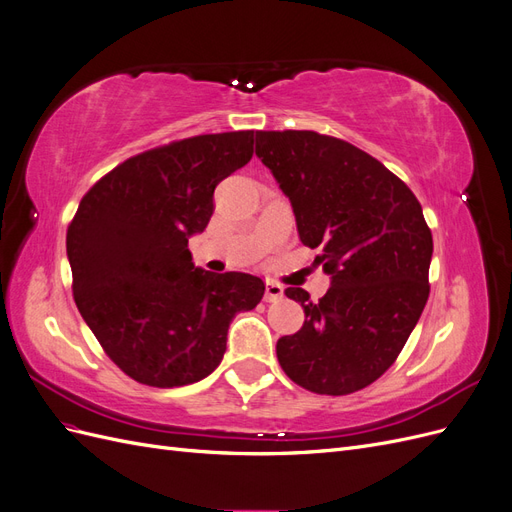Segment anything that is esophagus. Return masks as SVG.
<instances>
[{"instance_id": "34e87169", "label": "esophagus", "mask_w": 512, "mask_h": 512, "mask_svg": "<svg viewBox=\"0 0 512 512\" xmlns=\"http://www.w3.org/2000/svg\"><path fill=\"white\" fill-rule=\"evenodd\" d=\"M284 297V288L277 284V282H273V280H267V288H265V301L267 303H275V301H280Z\"/></svg>"}]
</instances>
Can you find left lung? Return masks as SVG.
Wrapping results in <instances>:
<instances>
[{
  "instance_id": "obj_1",
  "label": "left lung",
  "mask_w": 512,
  "mask_h": 512,
  "mask_svg": "<svg viewBox=\"0 0 512 512\" xmlns=\"http://www.w3.org/2000/svg\"><path fill=\"white\" fill-rule=\"evenodd\" d=\"M256 156L288 196L299 239L331 288L309 301L301 331L277 339L286 376L318 395L378 380L406 346L429 297L431 230L408 185L369 153L312 130L256 132Z\"/></svg>"
}]
</instances>
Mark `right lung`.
Masks as SVG:
<instances>
[{"label": "right lung", "instance_id": "add662e5", "mask_svg": "<svg viewBox=\"0 0 512 512\" xmlns=\"http://www.w3.org/2000/svg\"><path fill=\"white\" fill-rule=\"evenodd\" d=\"M254 130L183 138L126 160L91 188L68 226L74 303L111 361L173 389L222 363L232 318L265 282L194 267L188 239L213 215L215 185L252 160Z\"/></svg>", "mask_w": 512, "mask_h": 512}]
</instances>
